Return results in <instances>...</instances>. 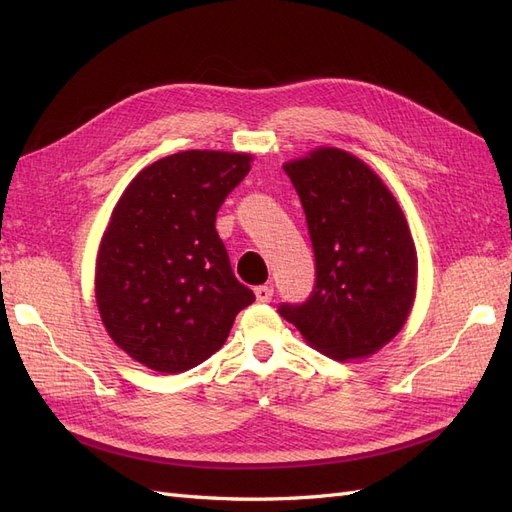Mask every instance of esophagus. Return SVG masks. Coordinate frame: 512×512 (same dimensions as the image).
Returning <instances> with one entry per match:
<instances>
[{
  "label": "esophagus",
  "instance_id": "obj_1",
  "mask_svg": "<svg viewBox=\"0 0 512 512\" xmlns=\"http://www.w3.org/2000/svg\"><path fill=\"white\" fill-rule=\"evenodd\" d=\"M254 292H256L258 303H269L273 299V288L271 286H258V288H254Z\"/></svg>",
  "mask_w": 512,
  "mask_h": 512
}]
</instances>
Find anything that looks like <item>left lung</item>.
<instances>
[{
  "label": "left lung",
  "instance_id": "1",
  "mask_svg": "<svg viewBox=\"0 0 512 512\" xmlns=\"http://www.w3.org/2000/svg\"><path fill=\"white\" fill-rule=\"evenodd\" d=\"M284 170L305 211L316 284L277 312L335 361L374 354L404 327L416 292L404 213L374 170L342 149H316Z\"/></svg>",
  "mask_w": 512,
  "mask_h": 512
}]
</instances>
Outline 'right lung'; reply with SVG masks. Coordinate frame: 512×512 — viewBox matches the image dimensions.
Segmentation results:
<instances>
[{"label": "right lung", "mask_w": 512, "mask_h": 512, "mask_svg": "<svg viewBox=\"0 0 512 512\" xmlns=\"http://www.w3.org/2000/svg\"><path fill=\"white\" fill-rule=\"evenodd\" d=\"M252 156L181 151L143 168L113 209L96 265V301L113 342L162 374L218 352L254 303L230 267L215 213Z\"/></svg>", "instance_id": "1"}]
</instances>
